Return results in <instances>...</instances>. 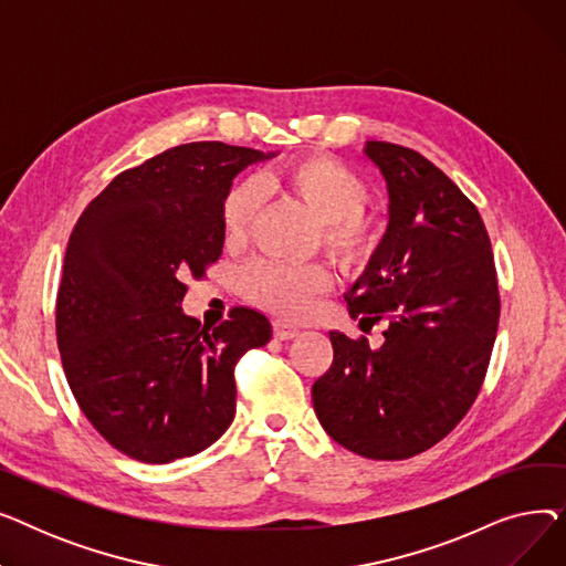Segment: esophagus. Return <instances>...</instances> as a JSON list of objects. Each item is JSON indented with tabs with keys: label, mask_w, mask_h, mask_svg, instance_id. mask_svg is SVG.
<instances>
[{
	"label": "esophagus",
	"mask_w": 566,
	"mask_h": 566,
	"mask_svg": "<svg viewBox=\"0 0 566 566\" xmlns=\"http://www.w3.org/2000/svg\"><path fill=\"white\" fill-rule=\"evenodd\" d=\"M273 333H275L277 339H293L301 331H298V325H293L284 318H275L273 321Z\"/></svg>",
	"instance_id": "1"
}]
</instances>
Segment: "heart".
Wrapping results in <instances>:
<instances>
[{
  "mask_svg": "<svg viewBox=\"0 0 566 566\" xmlns=\"http://www.w3.org/2000/svg\"><path fill=\"white\" fill-rule=\"evenodd\" d=\"M256 184L263 192L284 195L316 220L314 243L344 271L367 265L378 252L385 224L378 216L365 211L369 186L348 165L328 156H305L286 160L261 171ZM259 211L254 184H233L220 201V222L227 241L248 238ZM241 284L248 298L277 314H298L314 295L331 284V275L318 263L289 265L271 259L250 263Z\"/></svg>",
  "mask_w": 566,
  "mask_h": 566,
  "instance_id": "b5f03b06",
  "label": "heart"
}]
</instances>
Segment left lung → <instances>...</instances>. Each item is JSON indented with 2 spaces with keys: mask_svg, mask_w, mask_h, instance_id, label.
<instances>
[{
  "mask_svg": "<svg viewBox=\"0 0 566 566\" xmlns=\"http://www.w3.org/2000/svg\"><path fill=\"white\" fill-rule=\"evenodd\" d=\"M390 192V224L346 305L382 344L331 333L333 365L312 385L321 427L365 459L399 461L448 436L478 399L500 321L484 220L422 154L367 142Z\"/></svg>",
  "mask_w": 566,
  "mask_h": 566,
  "instance_id": "8db88e82",
  "label": "left lung"
}]
</instances>
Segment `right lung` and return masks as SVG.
<instances>
[{"mask_svg": "<svg viewBox=\"0 0 566 566\" xmlns=\"http://www.w3.org/2000/svg\"><path fill=\"white\" fill-rule=\"evenodd\" d=\"M261 158L222 142L167 148L114 176L71 233L54 316L64 374L84 418L135 461L213 444L233 420L238 360L271 342L254 310L231 307L213 331L181 312L186 280L222 256V195Z\"/></svg>", "mask_w": 566, "mask_h": 566, "instance_id": "1", "label": "right lung"}]
</instances>
